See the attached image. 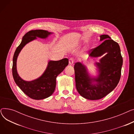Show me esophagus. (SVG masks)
<instances>
[{"label": "esophagus", "mask_w": 134, "mask_h": 134, "mask_svg": "<svg viewBox=\"0 0 134 134\" xmlns=\"http://www.w3.org/2000/svg\"><path fill=\"white\" fill-rule=\"evenodd\" d=\"M73 63H74V60L72 58H70L69 59V64L73 65Z\"/></svg>", "instance_id": "34e87169"}]
</instances>
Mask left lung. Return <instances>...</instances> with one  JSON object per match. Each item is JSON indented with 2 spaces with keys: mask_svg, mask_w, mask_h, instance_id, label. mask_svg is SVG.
<instances>
[{
  "mask_svg": "<svg viewBox=\"0 0 134 134\" xmlns=\"http://www.w3.org/2000/svg\"><path fill=\"white\" fill-rule=\"evenodd\" d=\"M102 44L94 49L90 57L98 58L105 55L96 62L98 74L91 76L87 67L81 62L74 66L75 86L82 97L89 100L100 99L112 92L117 86L121 75L123 58L120 47L108 35L100 36Z\"/></svg>",
  "mask_w": 134,
  "mask_h": 134,
  "instance_id": "left-lung-1",
  "label": "left lung"
}]
</instances>
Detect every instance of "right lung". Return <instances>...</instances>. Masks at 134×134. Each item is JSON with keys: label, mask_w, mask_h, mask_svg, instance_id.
<instances>
[{"label": "right lung", "mask_w": 134, "mask_h": 134, "mask_svg": "<svg viewBox=\"0 0 134 134\" xmlns=\"http://www.w3.org/2000/svg\"><path fill=\"white\" fill-rule=\"evenodd\" d=\"M53 32L44 30H31L25 34L22 42L17 48L13 58L12 75L17 86L28 97L35 100H41L50 97L54 92L56 79L68 65V59H63L59 61H49L47 67L39 78L32 81H25L18 74L17 60L23 48L37 37L46 39Z\"/></svg>", "instance_id": "right-lung-1"}]
</instances>
